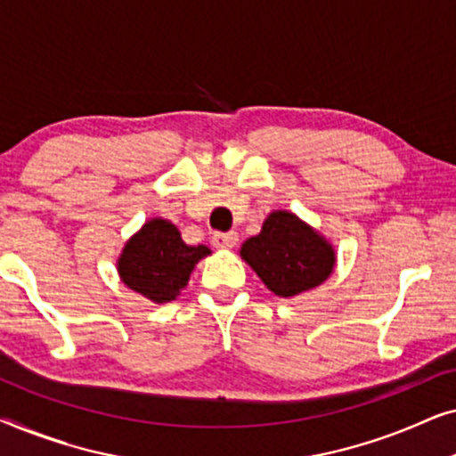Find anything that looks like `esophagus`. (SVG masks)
Returning a JSON list of instances; mask_svg holds the SVG:
<instances>
[{
    "instance_id": "34e87169",
    "label": "esophagus",
    "mask_w": 456,
    "mask_h": 456,
    "mask_svg": "<svg viewBox=\"0 0 456 456\" xmlns=\"http://www.w3.org/2000/svg\"><path fill=\"white\" fill-rule=\"evenodd\" d=\"M211 242L217 248H234L236 242H239V234L236 232H216L211 236Z\"/></svg>"
}]
</instances>
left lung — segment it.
Instances as JSON below:
<instances>
[{
	"label": "left lung",
	"instance_id": "1",
	"mask_svg": "<svg viewBox=\"0 0 456 456\" xmlns=\"http://www.w3.org/2000/svg\"><path fill=\"white\" fill-rule=\"evenodd\" d=\"M240 257L278 297H297L326 282L334 270V247L290 211H272L261 232L242 242Z\"/></svg>",
	"mask_w": 456,
	"mask_h": 456
}]
</instances>
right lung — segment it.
Wrapping results in <instances>:
<instances>
[{
	"mask_svg": "<svg viewBox=\"0 0 456 456\" xmlns=\"http://www.w3.org/2000/svg\"><path fill=\"white\" fill-rule=\"evenodd\" d=\"M209 253L205 245H186L172 222L153 217L124 245L118 273L130 290L153 303H167L180 295L191 272Z\"/></svg>",
	"mask_w": 456,
	"mask_h": 456,
	"instance_id": "1",
	"label": "right lung"
}]
</instances>
